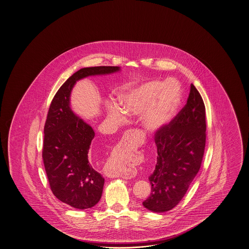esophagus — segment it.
I'll return each mask as SVG.
<instances>
[{"mask_svg": "<svg viewBox=\"0 0 249 249\" xmlns=\"http://www.w3.org/2000/svg\"><path fill=\"white\" fill-rule=\"evenodd\" d=\"M135 139H136V137H135V135L133 136L132 134H131V135H127V136H124V137L123 138V140L118 143V145H117L116 148H118V149L120 150H124V151H125V150L128 149L130 146L134 145V143L136 142ZM107 176H108L109 178H115V175H114V174H108Z\"/></svg>", "mask_w": 249, "mask_h": 249, "instance_id": "34e87169", "label": "esophagus"}]
</instances>
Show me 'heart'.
I'll list each match as a JSON object with an SVG mask.
<instances>
[{"label":"heart","instance_id":"b5f03b06","mask_svg":"<svg viewBox=\"0 0 249 249\" xmlns=\"http://www.w3.org/2000/svg\"><path fill=\"white\" fill-rule=\"evenodd\" d=\"M181 99L182 90L177 81L149 80L122 92L118 102L123 112L129 115L142 114L143 127L148 132H157L172 121ZM108 114L117 120L121 119V113L116 107H109ZM114 173L122 174L120 169Z\"/></svg>","mask_w":249,"mask_h":249}]
</instances>
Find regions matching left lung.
Wrapping results in <instances>:
<instances>
[{"label": "left lung", "mask_w": 249, "mask_h": 249, "mask_svg": "<svg viewBox=\"0 0 249 249\" xmlns=\"http://www.w3.org/2000/svg\"><path fill=\"white\" fill-rule=\"evenodd\" d=\"M206 130L205 104L192 84L184 108L155 135L157 165L149 177V197L142 202L146 209L166 212L184 197L201 166Z\"/></svg>", "instance_id": "left-lung-1"}]
</instances>
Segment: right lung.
Returning a JSON list of instances; mask_svg holds the SVG:
<instances>
[{"label":"right lung","instance_id":"1","mask_svg":"<svg viewBox=\"0 0 249 249\" xmlns=\"http://www.w3.org/2000/svg\"><path fill=\"white\" fill-rule=\"evenodd\" d=\"M118 71L119 66L82 68L66 80L51 103L44 125V168L56 198L77 209L91 208L99 202L105 178L88 160L94 131L71 111V89L81 79Z\"/></svg>","mask_w":249,"mask_h":249}]
</instances>
